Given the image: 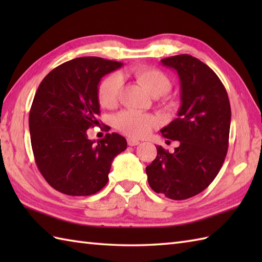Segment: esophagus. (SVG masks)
<instances>
[{
	"label": "esophagus",
	"instance_id": "1",
	"mask_svg": "<svg viewBox=\"0 0 262 262\" xmlns=\"http://www.w3.org/2000/svg\"><path fill=\"white\" fill-rule=\"evenodd\" d=\"M127 143H128V145H129V146H136V145H138V144H140V141L134 140V138H128Z\"/></svg>",
	"mask_w": 262,
	"mask_h": 262
}]
</instances>
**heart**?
Here are the masks:
<instances>
[{"mask_svg": "<svg viewBox=\"0 0 262 262\" xmlns=\"http://www.w3.org/2000/svg\"><path fill=\"white\" fill-rule=\"evenodd\" d=\"M132 75L153 97L163 96L171 89L170 79L160 70L142 66V68L133 69ZM121 84V76L117 73L107 75L100 82L98 86V100L102 107H115L118 101ZM115 125L128 136L142 137L158 125V119L152 115L127 110L116 117Z\"/></svg>", "mask_w": 262, "mask_h": 262, "instance_id": "1", "label": "heart"}]
</instances>
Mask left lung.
<instances>
[{"label":"left lung","instance_id":"8db88e82","mask_svg":"<svg viewBox=\"0 0 262 262\" xmlns=\"http://www.w3.org/2000/svg\"><path fill=\"white\" fill-rule=\"evenodd\" d=\"M161 63L177 71L181 100L178 118L161 133L180 145L173 153L158 146L146 174L155 192L183 200L205 190L223 165L229 148L231 105L219 76L198 58L183 54Z\"/></svg>","mask_w":262,"mask_h":262}]
</instances>
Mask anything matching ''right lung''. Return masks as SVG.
<instances>
[{
    "label": "right lung",
    "mask_w": 262,
    "mask_h": 262,
    "mask_svg": "<svg viewBox=\"0 0 262 262\" xmlns=\"http://www.w3.org/2000/svg\"><path fill=\"white\" fill-rule=\"evenodd\" d=\"M122 64L80 57L57 66L38 86L29 114L33 155L39 171L57 191L90 196L107 185L114 159L125 151V137L113 133L91 141L86 130L98 125V86Z\"/></svg>",
    "instance_id": "1"
}]
</instances>
